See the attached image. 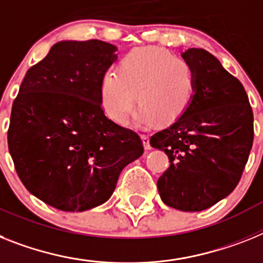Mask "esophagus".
I'll return each mask as SVG.
<instances>
[{"instance_id": "1", "label": "esophagus", "mask_w": 263, "mask_h": 263, "mask_svg": "<svg viewBox=\"0 0 263 263\" xmlns=\"http://www.w3.org/2000/svg\"><path fill=\"white\" fill-rule=\"evenodd\" d=\"M142 142H143V147H144V149H151V144H149V138L148 135H142Z\"/></svg>"}]
</instances>
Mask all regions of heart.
<instances>
[{"label":"heart","mask_w":263,"mask_h":263,"mask_svg":"<svg viewBox=\"0 0 263 263\" xmlns=\"http://www.w3.org/2000/svg\"><path fill=\"white\" fill-rule=\"evenodd\" d=\"M195 79L191 68L164 48H138L125 54L119 70L105 72L100 83L105 114L124 124L136 103L142 107L134 119L136 127L159 120L170 124L191 104Z\"/></svg>","instance_id":"heart-1"}]
</instances>
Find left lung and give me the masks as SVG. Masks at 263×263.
I'll return each mask as SVG.
<instances>
[{"label":"left lung","mask_w":263,"mask_h":263,"mask_svg":"<svg viewBox=\"0 0 263 263\" xmlns=\"http://www.w3.org/2000/svg\"><path fill=\"white\" fill-rule=\"evenodd\" d=\"M182 57L195 79L191 104L149 143L170 159L168 170L158 180L162 200L176 210L195 213L214 206L237 187L254 128L243 85L217 57L200 48H190Z\"/></svg>","instance_id":"left-lung-1"}]
</instances>
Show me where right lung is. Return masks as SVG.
I'll return each mask as SVG.
<instances>
[{
  "label": "right lung",
  "mask_w": 263,
  "mask_h": 263,
  "mask_svg": "<svg viewBox=\"0 0 263 263\" xmlns=\"http://www.w3.org/2000/svg\"><path fill=\"white\" fill-rule=\"evenodd\" d=\"M112 44L60 41L30 68L8 131L15 171L30 194L63 211L107 202L125 165L143 155L138 134L101 108L100 83L118 60Z\"/></svg>",
  "instance_id": "obj_1"
}]
</instances>
